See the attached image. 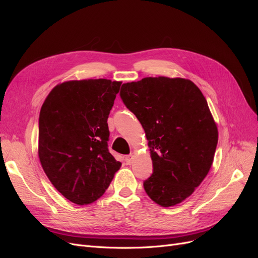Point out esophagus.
<instances>
[{"instance_id": "esophagus-1", "label": "esophagus", "mask_w": 258, "mask_h": 258, "mask_svg": "<svg viewBox=\"0 0 258 258\" xmlns=\"http://www.w3.org/2000/svg\"><path fill=\"white\" fill-rule=\"evenodd\" d=\"M134 159H135V156L134 155H129L126 157V163L127 165H131L132 162H134Z\"/></svg>"}]
</instances>
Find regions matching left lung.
Instances as JSON below:
<instances>
[{
    "label": "left lung",
    "mask_w": 258,
    "mask_h": 258,
    "mask_svg": "<svg viewBox=\"0 0 258 258\" xmlns=\"http://www.w3.org/2000/svg\"><path fill=\"white\" fill-rule=\"evenodd\" d=\"M120 97L141 122L154 172L144 189L169 208L188 198L213 163L218 141L207 100L191 81L167 76L124 83Z\"/></svg>",
    "instance_id": "8db88e82"
}]
</instances>
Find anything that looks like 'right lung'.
<instances>
[{
  "label": "right lung",
  "instance_id": "add662e5",
  "mask_svg": "<svg viewBox=\"0 0 258 258\" xmlns=\"http://www.w3.org/2000/svg\"><path fill=\"white\" fill-rule=\"evenodd\" d=\"M121 82L67 81L51 89L38 120V158L62 196L92 204L121 167L107 150V118Z\"/></svg>",
  "mask_w": 258,
  "mask_h": 258
}]
</instances>
